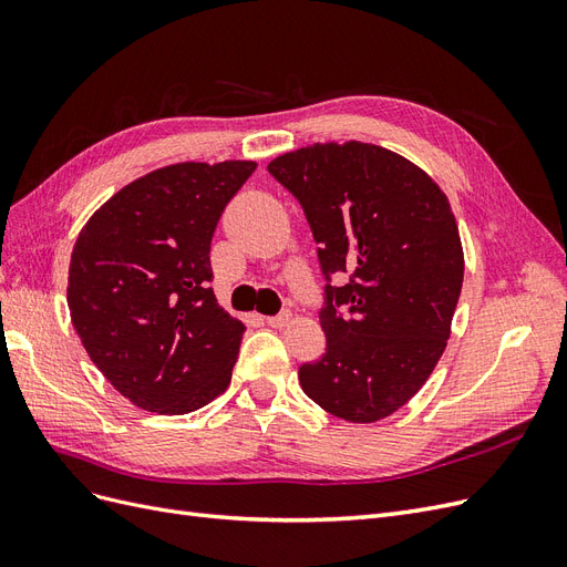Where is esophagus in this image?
<instances>
[{
  "instance_id": "1",
  "label": "esophagus",
  "mask_w": 567,
  "mask_h": 567,
  "mask_svg": "<svg viewBox=\"0 0 567 567\" xmlns=\"http://www.w3.org/2000/svg\"><path fill=\"white\" fill-rule=\"evenodd\" d=\"M290 321V312H281L277 317H265V323L271 326V329H281V326H286Z\"/></svg>"
}]
</instances>
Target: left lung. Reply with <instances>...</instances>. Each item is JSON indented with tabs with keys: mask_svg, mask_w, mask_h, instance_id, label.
I'll list each match as a JSON object with an SVG mask.
<instances>
[{
	"mask_svg": "<svg viewBox=\"0 0 567 567\" xmlns=\"http://www.w3.org/2000/svg\"><path fill=\"white\" fill-rule=\"evenodd\" d=\"M267 169L293 194L319 248L326 352L298 371L323 411L352 423L394 414L423 388L452 333L463 248L452 205L419 165L375 144H315Z\"/></svg>",
	"mask_w": 567,
	"mask_h": 567,
	"instance_id": "obj_1",
	"label": "left lung"
}]
</instances>
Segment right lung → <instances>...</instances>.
<instances>
[{
  "label": "right lung",
  "mask_w": 567,
  "mask_h": 567,
  "mask_svg": "<svg viewBox=\"0 0 567 567\" xmlns=\"http://www.w3.org/2000/svg\"><path fill=\"white\" fill-rule=\"evenodd\" d=\"M255 167L188 161L153 169L82 227L68 310L96 369L134 406L182 416L229 388L246 323L213 293L210 241Z\"/></svg>",
  "instance_id": "1"
}]
</instances>
